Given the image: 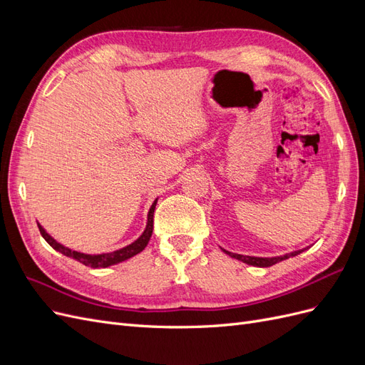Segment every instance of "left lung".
<instances>
[{
	"label": "left lung",
	"mask_w": 365,
	"mask_h": 365,
	"mask_svg": "<svg viewBox=\"0 0 365 365\" xmlns=\"http://www.w3.org/2000/svg\"><path fill=\"white\" fill-rule=\"evenodd\" d=\"M222 251H224L225 254H228L230 257L237 259V260L244 262V263H247V264H252V267H259V268H268V267H272V264L279 263V262H282V260H286V259H289V257H294V256H297V254L303 252L304 250H300V251H294V252L284 254V256H279V257H252V256H242V254H235V252H230V251H227V250H224V248H222Z\"/></svg>",
	"instance_id": "obj_1"
}]
</instances>
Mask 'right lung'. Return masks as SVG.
I'll return each instance as SVG.
<instances>
[{
  "mask_svg": "<svg viewBox=\"0 0 365 365\" xmlns=\"http://www.w3.org/2000/svg\"><path fill=\"white\" fill-rule=\"evenodd\" d=\"M155 205H157V200L153 201L150 210H149V215H148V225H146V230L143 231V235L135 240L132 242L130 245L125 247V248H120L117 251H113V252H105V254H83V252H79V251H73L67 247L61 245L59 242L54 240L46 230H43L41 227V224H38V228L41 231L42 237L46 239L48 242V245L53 247L56 251L62 252L63 256L67 257H71L77 262L83 263L85 267H91V268H108L111 267V264H115V263H120L123 260H128L130 257H134L135 254L141 252L143 250L146 248L148 242L150 240V236H152V231H153V212H155Z\"/></svg>",
  "mask_w": 365,
  "mask_h": 365,
  "instance_id": "right-lung-1",
  "label": "right lung"
}]
</instances>
